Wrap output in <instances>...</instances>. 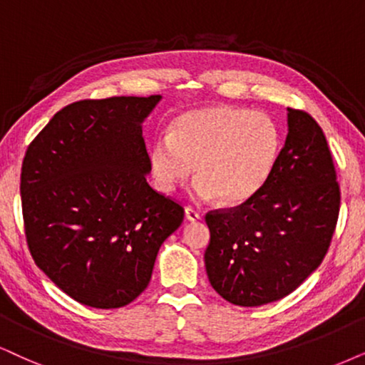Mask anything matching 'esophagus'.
Segmentation results:
<instances>
[{
	"instance_id": "esophagus-1",
	"label": "esophagus",
	"mask_w": 365,
	"mask_h": 365,
	"mask_svg": "<svg viewBox=\"0 0 365 365\" xmlns=\"http://www.w3.org/2000/svg\"><path fill=\"white\" fill-rule=\"evenodd\" d=\"M185 219L190 220V222H197V220H200L202 217L195 209H193V207H185Z\"/></svg>"
}]
</instances>
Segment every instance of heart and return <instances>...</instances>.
I'll list each match as a JSON object with an SVG mask.
<instances>
[{"instance_id": "1", "label": "heart", "mask_w": 365, "mask_h": 365, "mask_svg": "<svg viewBox=\"0 0 365 365\" xmlns=\"http://www.w3.org/2000/svg\"><path fill=\"white\" fill-rule=\"evenodd\" d=\"M281 133L273 118L259 110L209 106L178 116L168 136L151 146V172L163 192L190 178L198 200L239 205L252 198L274 172Z\"/></svg>"}]
</instances>
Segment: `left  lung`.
<instances>
[{
    "mask_svg": "<svg viewBox=\"0 0 365 365\" xmlns=\"http://www.w3.org/2000/svg\"><path fill=\"white\" fill-rule=\"evenodd\" d=\"M339 210L324 131L305 110L288 108V136L266 185L241 205L205 215L212 288L239 307L284 298L324 261Z\"/></svg>",
    "mask_w": 365,
    "mask_h": 365,
    "instance_id": "obj_1",
    "label": "left lung"
}]
</instances>
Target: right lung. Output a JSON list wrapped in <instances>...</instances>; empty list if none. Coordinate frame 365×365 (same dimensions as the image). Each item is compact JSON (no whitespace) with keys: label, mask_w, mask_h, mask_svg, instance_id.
<instances>
[{"label":"right lung","mask_w":365,"mask_h":365,"mask_svg":"<svg viewBox=\"0 0 365 365\" xmlns=\"http://www.w3.org/2000/svg\"><path fill=\"white\" fill-rule=\"evenodd\" d=\"M161 96L86 99L60 109L21 165L35 264L82 305L121 308L145 292L183 207L146 182L141 124Z\"/></svg>","instance_id":"1"}]
</instances>
